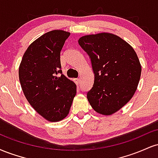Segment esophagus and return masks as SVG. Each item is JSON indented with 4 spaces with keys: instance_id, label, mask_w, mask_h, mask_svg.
Segmentation results:
<instances>
[{
    "instance_id": "esophagus-1",
    "label": "esophagus",
    "mask_w": 158,
    "mask_h": 158,
    "mask_svg": "<svg viewBox=\"0 0 158 158\" xmlns=\"http://www.w3.org/2000/svg\"><path fill=\"white\" fill-rule=\"evenodd\" d=\"M74 80H75L76 83H77V84H78V85H79V83H80V81H81L79 78H77V79H74Z\"/></svg>"
}]
</instances>
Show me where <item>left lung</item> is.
<instances>
[{
  "label": "left lung",
  "mask_w": 158,
  "mask_h": 158,
  "mask_svg": "<svg viewBox=\"0 0 158 158\" xmlns=\"http://www.w3.org/2000/svg\"><path fill=\"white\" fill-rule=\"evenodd\" d=\"M78 42L89 56L94 73L88 102L97 113H115L137 90L141 75L137 53L126 41L108 32L82 36Z\"/></svg>",
  "instance_id": "left-lung-1"
}]
</instances>
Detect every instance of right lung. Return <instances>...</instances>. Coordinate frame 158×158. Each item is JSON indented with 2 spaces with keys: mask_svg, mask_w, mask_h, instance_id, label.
I'll return each mask as SVG.
<instances>
[{
  "mask_svg": "<svg viewBox=\"0 0 158 158\" xmlns=\"http://www.w3.org/2000/svg\"><path fill=\"white\" fill-rule=\"evenodd\" d=\"M70 33L52 30L34 41L23 54L19 80L27 101L50 122L68 116L77 85L62 74L60 53Z\"/></svg>",
  "mask_w": 158,
  "mask_h": 158,
  "instance_id": "right-lung-1",
  "label": "right lung"
}]
</instances>
